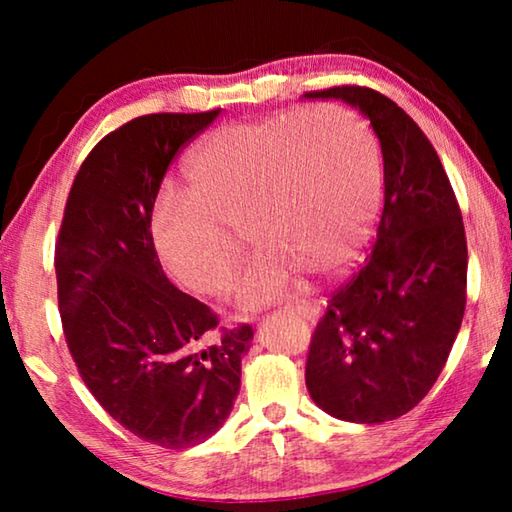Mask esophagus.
I'll return each instance as SVG.
<instances>
[{
  "label": "esophagus",
  "mask_w": 512,
  "mask_h": 512,
  "mask_svg": "<svg viewBox=\"0 0 512 512\" xmlns=\"http://www.w3.org/2000/svg\"><path fill=\"white\" fill-rule=\"evenodd\" d=\"M289 309H293V311H298V314L302 316V318H307V320H311V323H314V320L318 318V309L311 305V302H296V305H291Z\"/></svg>",
  "instance_id": "esophagus-1"
}]
</instances>
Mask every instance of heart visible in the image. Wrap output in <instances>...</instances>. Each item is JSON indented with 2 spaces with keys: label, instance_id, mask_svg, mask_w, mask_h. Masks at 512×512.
<instances>
[{
  "label": "heart",
  "instance_id": "obj_1",
  "mask_svg": "<svg viewBox=\"0 0 512 512\" xmlns=\"http://www.w3.org/2000/svg\"><path fill=\"white\" fill-rule=\"evenodd\" d=\"M187 194L164 192L151 241L173 280L207 298L232 289L241 237L259 253L241 284L246 307L332 277L368 244L381 203V158L366 121L339 106L284 110L221 126L185 164Z\"/></svg>",
  "mask_w": 512,
  "mask_h": 512
}]
</instances>
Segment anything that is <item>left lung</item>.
I'll use <instances>...</instances> for the list:
<instances>
[{"instance_id":"1","label":"left lung","mask_w":512,"mask_h":512,"mask_svg":"<svg viewBox=\"0 0 512 512\" xmlns=\"http://www.w3.org/2000/svg\"><path fill=\"white\" fill-rule=\"evenodd\" d=\"M359 108L384 155V212L361 271L327 300L305 381L320 409L375 424L409 413L436 384L465 314L467 241L436 149L384 94L361 85L307 92Z\"/></svg>"}]
</instances>
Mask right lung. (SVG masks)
I'll return each mask as SVG.
<instances>
[{
    "label": "right lung",
    "mask_w": 512,
    "mask_h": 512,
    "mask_svg": "<svg viewBox=\"0 0 512 512\" xmlns=\"http://www.w3.org/2000/svg\"><path fill=\"white\" fill-rule=\"evenodd\" d=\"M219 112H155L108 133L76 173L56 239L58 309L81 379L110 418L164 449L219 431L253 339L173 287L151 241L164 173Z\"/></svg>",
    "instance_id": "1"
}]
</instances>
